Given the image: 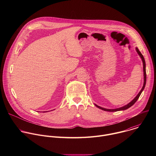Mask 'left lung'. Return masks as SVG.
Wrapping results in <instances>:
<instances>
[{
    "label": "left lung",
    "mask_w": 156,
    "mask_h": 156,
    "mask_svg": "<svg viewBox=\"0 0 156 156\" xmlns=\"http://www.w3.org/2000/svg\"><path fill=\"white\" fill-rule=\"evenodd\" d=\"M136 51H137L138 54L141 57V59H142V60H143V63L144 84H143V87H142V89H141V90L140 91V92L138 93V94L136 96V98H135L134 99H133L132 101H131L129 104H128L127 105H125V106H123V107H120V108H116V109H107V108H102V107H100V106H98V105H96V104H95V105H96L97 107H98V108H99L100 109H102V110H103L108 111V112H116V111L123 110H126V109L128 108L129 107H130L131 106H132L133 104H134L136 102V101L138 99V98H140V95H141L142 91H143L144 88V87H145V85H146V63H145V60H144V57H143V55H142V54L140 52V51L138 50V49L137 48H136Z\"/></svg>",
    "instance_id": "obj_1"
}]
</instances>
